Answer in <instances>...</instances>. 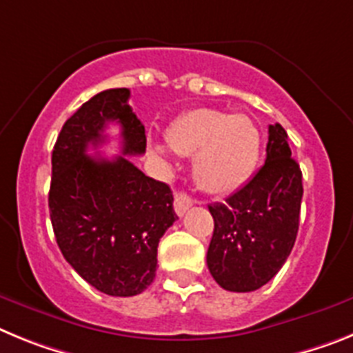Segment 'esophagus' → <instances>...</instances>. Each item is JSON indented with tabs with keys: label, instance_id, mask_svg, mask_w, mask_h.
<instances>
[{
	"label": "esophagus",
	"instance_id": "1",
	"mask_svg": "<svg viewBox=\"0 0 353 353\" xmlns=\"http://www.w3.org/2000/svg\"><path fill=\"white\" fill-rule=\"evenodd\" d=\"M192 204H194V201H192V197H190L188 194H185V192H177V194L174 195V210H176V213L179 214V216H183L185 211L188 210Z\"/></svg>",
	"mask_w": 353,
	"mask_h": 353
}]
</instances>
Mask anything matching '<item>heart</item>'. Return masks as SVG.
I'll list each match as a JSON object with an SVG mask.
<instances>
[{
    "instance_id": "heart-1",
    "label": "heart",
    "mask_w": 353,
    "mask_h": 353,
    "mask_svg": "<svg viewBox=\"0 0 353 353\" xmlns=\"http://www.w3.org/2000/svg\"><path fill=\"white\" fill-rule=\"evenodd\" d=\"M167 140L177 154L195 156V179L211 194L240 188L254 172L261 151V134L252 119L214 108L185 113L168 130ZM152 151L165 156L163 145L154 143Z\"/></svg>"
}]
</instances>
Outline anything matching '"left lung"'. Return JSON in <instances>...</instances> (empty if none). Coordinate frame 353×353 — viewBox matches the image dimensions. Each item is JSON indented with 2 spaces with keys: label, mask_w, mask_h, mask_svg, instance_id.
<instances>
[{
  "label": "left lung",
  "mask_w": 353,
  "mask_h": 353,
  "mask_svg": "<svg viewBox=\"0 0 353 353\" xmlns=\"http://www.w3.org/2000/svg\"><path fill=\"white\" fill-rule=\"evenodd\" d=\"M302 194L288 133L270 125L265 165L225 202L208 206L214 231L206 261L223 290H259L283 268L299 232Z\"/></svg>",
  "instance_id": "8db88e82"
}]
</instances>
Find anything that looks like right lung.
I'll list each match as a JSON object with an SVG mask.
<instances>
[{
	"instance_id": "add662e5",
	"label": "right lung",
	"mask_w": 353,
	"mask_h": 353,
	"mask_svg": "<svg viewBox=\"0 0 353 353\" xmlns=\"http://www.w3.org/2000/svg\"><path fill=\"white\" fill-rule=\"evenodd\" d=\"M128 88L99 92L76 110L54 143L49 214L63 257L88 284L112 296L151 286L158 243L176 222L168 185L147 177L124 154L145 152V128L128 104ZM108 121L121 124L123 154L88 157Z\"/></svg>"
}]
</instances>
